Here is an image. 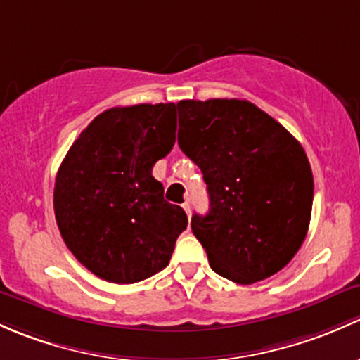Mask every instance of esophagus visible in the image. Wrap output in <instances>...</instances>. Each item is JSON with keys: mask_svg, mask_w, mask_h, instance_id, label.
I'll list each match as a JSON object with an SVG mask.
<instances>
[{"mask_svg": "<svg viewBox=\"0 0 360 360\" xmlns=\"http://www.w3.org/2000/svg\"><path fill=\"white\" fill-rule=\"evenodd\" d=\"M184 210H185V213H187V217L191 218V213H192V211H191V205H188V202H185V205H184Z\"/></svg>", "mask_w": 360, "mask_h": 360, "instance_id": "obj_1", "label": "esophagus"}]
</instances>
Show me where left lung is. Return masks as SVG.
<instances>
[{"label": "left lung", "mask_w": 360, "mask_h": 360, "mask_svg": "<svg viewBox=\"0 0 360 360\" xmlns=\"http://www.w3.org/2000/svg\"><path fill=\"white\" fill-rule=\"evenodd\" d=\"M179 146L201 168L210 211L192 217L210 266L253 284L291 262L309 231L314 176L302 143L248 100H181Z\"/></svg>", "instance_id": "left-lung-1"}]
</instances>
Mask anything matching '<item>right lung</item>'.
<instances>
[{"label":"right lung","mask_w":360,"mask_h":360,"mask_svg":"<svg viewBox=\"0 0 360 360\" xmlns=\"http://www.w3.org/2000/svg\"><path fill=\"white\" fill-rule=\"evenodd\" d=\"M175 103L112 107L70 146L57 172L53 210L70 253L90 272L133 284L168 266L187 214L153 176L175 146Z\"/></svg>","instance_id":"obj_1"}]
</instances>
